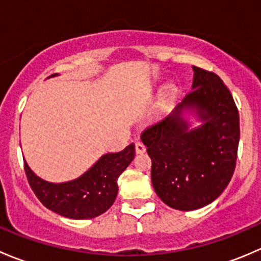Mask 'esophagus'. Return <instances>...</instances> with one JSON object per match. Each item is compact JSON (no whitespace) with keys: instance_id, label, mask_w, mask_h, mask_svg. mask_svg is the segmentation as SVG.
<instances>
[{"instance_id":"1","label":"esophagus","mask_w":261,"mask_h":261,"mask_svg":"<svg viewBox=\"0 0 261 261\" xmlns=\"http://www.w3.org/2000/svg\"><path fill=\"white\" fill-rule=\"evenodd\" d=\"M135 150H136V154H143V152H145L146 147L143 143H136L135 144Z\"/></svg>"}]
</instances>
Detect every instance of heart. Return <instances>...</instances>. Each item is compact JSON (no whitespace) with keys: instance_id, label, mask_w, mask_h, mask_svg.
<instances>
[{"instance_id":"heart-1","label":"heart","mask_w":261,"mask_h":261,"mask_svg":"<svg viewBox=\"0 0 261 261\" xmlns=\"http://www.w3.org/2000/svg\"><path fill=\"white\" fill-rule=\"evenodd\" d=\"M173 92V87H169V88H168V93H172Z\"/></svg>"}]
</instances>
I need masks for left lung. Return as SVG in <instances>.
Instances as JSON below:
<instances>
[{"label":"left lung","mask_w":261,"mask_h":261,"mask_svg":"<svg viewBox=\"0 0 261 261\" xmlns=\"http://www.w3.org/2000/svg\"><path fill=\"white\" fill-rule=\"evenodd\" d=\"M193 68L192 91L141 133L159 198L179 211L212 203L232 178L240 140L232 94L212 72ZM189 115L201 125L192 128Z\"/></svg>","instance_id":"1"}]
</instances>
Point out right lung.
I'll return each mask as SVG.
<instances>
[{
  "label": "right lung",
  "mask_w": 261,
  "mask_h": 261,
  "mask_svg": "<svg viewBox=\"0 0 261 261\" xmlns=\"http://www.w3.org/2000/svg\"><path fill=\"white\" fill-rule=\"evenodd\" d=\"M134 156L135 145L130 144L118 152L103 154L81 177L62 183L41 179L30 169L26 160L23 163L29 184L46 208L63 217L87 220L102 215L114 204L118 192V177Z\"/></svg>",
  "instance_id": "right-lung-1"
}]
</instances>
